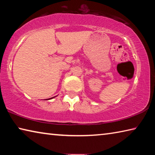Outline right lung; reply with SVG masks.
<instances>
[{
	"label": "right lung",
	"instance_id": "add662e5",
	"mask_svg": "<svg viewBox=\"0 0 155 155\" xmlns=\"http://www.w3.org/2000/svg\"><path fill=\"white\" fill-rule=\"evenodd\" d=\"M49 99H50V98H49ZM49 99H46V100H49Z\"/></svg>",
	"mask_w": 155,
	"mask_h": 155
}]
</instances>
